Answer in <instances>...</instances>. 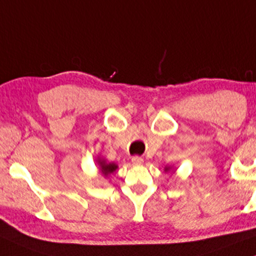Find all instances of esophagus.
Instances as JSON below:
<instances>
[{
	"label": "esophagus",
	"instance_id": "esophagus-1",
	"mask_svg": "<svg viewBox=\"0 0 256 256\" xmlns=\"http://www.w3.org/2000/svg\"><path fill=\"white\" fill-rule=\"evenodd\" d=\"M131 162H132V164H134V166H142V164H143L144 161H143V158H142L134 156V158H132Z\"/></svg>",
	"mask_w": 256,
	"mask_h": 256
}]
</instances>
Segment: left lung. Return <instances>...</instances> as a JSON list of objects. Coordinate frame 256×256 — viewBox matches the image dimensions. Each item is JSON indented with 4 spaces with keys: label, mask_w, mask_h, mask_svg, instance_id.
Wrapping results in <instances>:
<instances>
[{
    "label": "left lung",
    "mask_w": 256,
    "mask_h": 256,
    "mask_svg": "<svg viewBox=\"0 0 256 256\" xmlns=\"http://www.w3.org/2000/svg\"><path fill=\"white\" fill-rule=\"evenodd\" d=\"M170 172L173 173L174 167H173V166H167V167L164 168V173H170Z\"/></svg>",
    "instance_id": "left-lung-1"
}]
</instances>
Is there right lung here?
Listing matches in <instances>:
<instances>
[{
    "label": "right lung",
    "instance_id": "add662e5",
    "mask_svg": "<svg viewBox=\"0 0 256 256\" xmlns=\"http://www.w3.org/2000/svg\"><path fill=\"white\" fill-rule=\"evenodd\" d=\"M96 166L98 168V173L102 175L104 178H107L108 175L113 174L118 169V164H116L114 162H108L106 158H96Z\"/></svg>",
    "mask_w": 256,
    "mask_h": 256
}]
</instances>
